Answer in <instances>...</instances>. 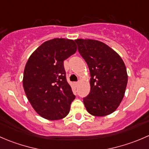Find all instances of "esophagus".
I'll return each mask as SVG.
<instances>
[{
	"label": "esophagus",
	"instance_id": "1",
	"mask_svg": "<svg viewBox=\"0 0 149 149\" xmlns=\"http://www.w3.org/2000/svg\"><path fill=\"white\" fill-rule=\"evenodd\" d=\"M79 82H76V83H75L74 84V85H75V86L76 87H78V86H79Z\"/></svg>",
	"mask_w": 149,
	"mask_h": 149
}]
</instances>
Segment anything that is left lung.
Returning <instances> with one entry per match:
<instances>
[{"label": "left lung", "mask_w": 149, "mask_h": 149, "mask_svg": "<svg viewBox=\"0 0 149 149\" xmlns=\"http://www.w3.org/2000/svg\"><path fill=\"white\" fill-rule=\"evenodd\" d=\"M90 71V93L84 98L87 112L103 117L115 112L124 97L127 73L121 57L102 42L75 40Z\"/></svg>", "instance_id": "1"}]
</instances>
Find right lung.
Masks as SVG:
<instances>
[{"label": "right lung", "instance_id": "obj_1", "mask_svg": "<svg viewBox=\"0 0 149 149\" xmlns=\"http://www.w3.org/2000/svg\"><path fill=\"white\" fill-rule=\"evenodd\" d=\"M76 50L73 40L55 38L38 47L26 62L24 89L33 109L45 119L61 120L69 113L75 96L66 81L63 61Z\"/></svg>", "mask_w": 149, "mask_h": 149}]
</instances>
